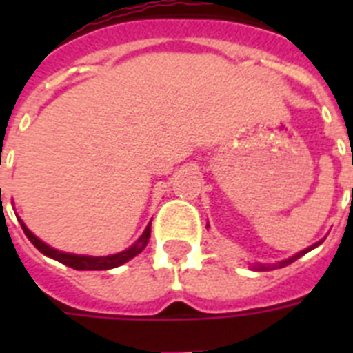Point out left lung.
<instances>
[{"label": "left lung", "mask_w": 353, "mask_h": 353, "mask_svg": "<svg viewBox=\"0 0 353 353\" xmlns=\"http://www.w3.org/2000/svg\"><path fill=\"white\" fill-rule=\"evenodd\" d=\"M317 245H321V241L313 243V245H310L307 249H304V251L296 252V254H293V256L288 258V260H282V262H279V263H254V265H252V269H254V271H271V269H276V268H285V265H290V263L295 262L296 258L304 256L306 252H310L312 249H315Z\"/></svg>", "instance_id": "obj_1"}]
</instances>
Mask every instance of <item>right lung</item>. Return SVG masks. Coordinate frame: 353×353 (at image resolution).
<instances>
[{
    "instance_id": "right-lung-1",
    "label": "right lung",
    "mask_w": 353,
    "mask_h": 353,
    "mask_svg": "<svg viewBox=\"0 0 353 353\" xmlns=\"http://www.w3.org/2000/svg\"><path fill=\"white\" fill-rule=\"evenodd\" d=\"M150 225H152V223H148V227L144 229L141 238H139L132 247H128L126 251L117 252V254H110V256H84V254H71V252H63L52 249V247H49L47 243H43L40 238H36V236L25 227L23 221H21V229H23L25 236L29 238L30 243H32L38 251L43 252L46 256L54 258L58 262H62L63 265H68V268L79 269V271H104V269H113L122 265V263H126L128 260H132L133 256H137L139 252L143 251L144 247H146V243H148Z\"/></svg>"
}]
</instances>
